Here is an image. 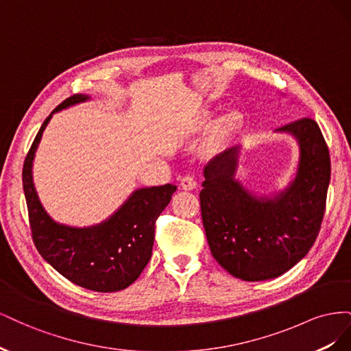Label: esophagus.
I'll use <instances>...</instances> for the list:
<instances>
[{"label": "esophagus", "instance_id": "1", "mask_svg": "<svg viewBox=\"0 0 351 351\" xmlns=\"http://www.w3.org/2000/svg\"><path fill=\"white\" fill-rule=\"evenodd\" d=\"M180 183H182L183 190H193V189L197 187L196 178H195V176H192V174H187V176H184V177H182V180H180Z\"/></svg>", "mask_w": 351, "mask_h": 351}]
</instances>
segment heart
<instances>
[{"label": "heart", "instance_id": "1", "mask_svg": "<svg viewBox=\"0 0 351 351\" xmlns=\"http://www.w3.org/2000/svg\"><path fill=\"white\" fill-rule=\"evenodd\" d=\"M234 121H236V114L232 111L227 112L226 115H222V119L219 120V127L222 130H227L232 124H234Z\"/></svg>", "mask_w": 351, "mask_h": 351}]
</instances>
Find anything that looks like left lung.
<instances>
[{"instance_id": "obj_1", "label": "left lung", "mask_w": 351, "mask_h": 351, "mask_svg": "<svg viewBox=\"0 0 351 351\" xmlns=\"http://www.w3.org/2000/svg\"><path fill=\"white\" fill-rule=\"evenodd\" d=\"M300 156L291 184L274 197L253 196L234 178L240 147L217 155L204 169L200 210L212 256L244 281L277 278L311 250L321 230L331 159L312 119L285 124Z\"/></svg>"}]
</instances>
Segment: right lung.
<instances>
[{
    "label": "right lung",
    "instance_id": "right-lung-1",
    "mask_svg": "<svg viewBox=\"0 0 351 351\" xmlns=\"http://www.w3.org/2000/svg\"><path fill=\"white\" fill-rule=\"evenodd\" d=\"M88 99L86 95H73L47 117L25 159L23 190L32 239L40 256L76 285L112 293L133 284L149 262L155 222L177 187L164 184L136 190L111 218L98 226L74 228L57 224L40 205L32 180V164L52 114Z\"/></svg>",
    "mask_w": 351,
    "mask_h": 351
}]
</instances>
